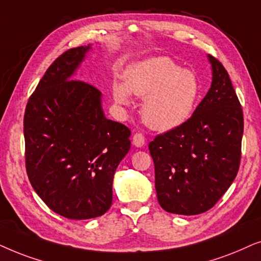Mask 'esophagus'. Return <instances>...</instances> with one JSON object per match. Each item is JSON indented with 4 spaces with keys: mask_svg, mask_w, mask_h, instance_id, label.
<instances>
[{
    "mask_svg": "<svg viewBox=\"0 0 261 261\" xmlns=\"http://www.w3.org/2000/svg\"><path fill=\"white\" fill-rule=\"evenodd\" d=\"M144 143H145V138H144L143 135L140 134V133L134 135V137H133V144L135 145V147L141 148V147H143Z\"/></svg>",
    "mask_w": 261,
    "mask_h": 261,
    "instance_id": "esophagus-1",
    "label": "esophagus"
}]
</instances>
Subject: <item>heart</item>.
<instances>
[{"mask_svg": "<svg viewBox=\"0 0 261 261\" xmlns=\"http://www.w3.org/2000/svg\"><path fill=\"white\" fill-rule=\"evenodd\" d=\"M199 90L193 71L159 56L128 65L124 82H114L113 96L123 106L131 105L133 94L144 99L142 117L145 124L158 131H171L191 117Z\"/></svg>", "mask_w": 261, "mask_h": 261, "instance_id": "1", "label": "heart"}]
</instances>
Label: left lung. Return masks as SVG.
<instances>
[{
	"instance_id": "left-lung-1",
	"label": "left lung",
	"mask_w": 261,
	"mask_h": 261,
	"mask_svg": "<svg viewBox=\"0 0 261 261\" xmlns=\"http://www.w3.org/2000/svg\"><path fill=\"white\" fill-rule=\"evenodd\" d=\"M213 82L192 117L149 143L160 205L176 215L203 214L238 174L244 114L229 75L207 55Z\"/></svg>"
}]
</instances>
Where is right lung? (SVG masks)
Here are the masks:
<instances>
[{
	"mask_svg": "<svg viewBox=\"0 0 261 261\" xmlns=\"http://www.w3.org/2000/svg\"><path fill=\"white\" fill-rule=\"evenodd\" d=\"M90 48H70L48 67L23 117L31 185L52 211L70 220L110 209L114 173L131 145L130 130L105 117L101 92L72 80Z\"/></svg>",
	"mask_w": 261,
	"mask_h": 261,
	"instance_id": "right-lung-1",
	"label": "right lung"
}]
</instances>
